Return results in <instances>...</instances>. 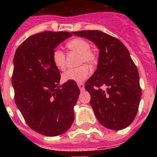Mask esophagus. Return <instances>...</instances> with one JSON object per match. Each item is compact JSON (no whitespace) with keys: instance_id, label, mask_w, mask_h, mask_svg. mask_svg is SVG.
Wrapping results in <instances>:
<instances>
[{"instance_id":"1","label":"esophagus","mask_w":157,"mask_h":157,"mask_svg":"<svg viewBox=\"0 0 157 157\" xmlns=\"http://www.w3.org/2000/svg\"><path fill=\"white\" fill-rule=\"evenodd\" d=\"M78 87L81 90H85V85H84L83 83H79Z\"/></svg>"}]
</instances>
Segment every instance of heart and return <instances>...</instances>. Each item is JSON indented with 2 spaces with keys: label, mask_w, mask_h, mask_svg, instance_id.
Returning <instances> with one entry per match:
<instances>
[{
  "label": "heart",
  "mask_w": 157,
  "mask_h": 157,
  "mask_svg": "<svg viewBox=\"0 0 157 157\" xmlns=\"http://www.w3.org/2000/svg\"><path fill=\"white\" fill-rule=\"evenodd\" d=\"M67 47L69 50L75 51L80 54L78 59V65L86 63L88 66L93 67L97 62L95 54L90 50V45L86 40L81 38H75L67 43ZM52 60L54 66L59 70H63L66 67L65 54L60 49H55L52 54ZM90 74V70L86 65L68 69L62 75L63 81H75L82 82L88 78Z\"/></svg>",
  "instance_id": "1"
}]
</instances>
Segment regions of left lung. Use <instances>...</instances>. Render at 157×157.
<instances>
[{
  "mask_svg": "<svg viewBox=\"0 0 157 157\" xmlns=\"http://www.w3.org/2000/svg\"><path fill=\"white\" fill-rule=\"evenodd\" d=\"M72 34L93 41L99 50L97 70L85 86L97 119L107 129L126 128L136 117L142 96L139 71L129 50L117 38L101 31Z\"/></svg>",
  "mask_w": 157,
  "mask_h": 157,
  "instance_id": "1",
  "label": "left lung"
}]
</instances>
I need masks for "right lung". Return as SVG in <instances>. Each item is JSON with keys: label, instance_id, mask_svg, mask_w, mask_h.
<instances>
[{"label": "right lung", "instance_id": "1", "mask_svg": "<svg viewBox=\"0 0 157 157\" xmlns=\"http://www.w3.org/2000/svg\"><path fill=\"white\" fill-rule=\"evenodd\" d=\"M72 34L43 32L33 35L16 50L12 85L16 106L31 129L45 136H58L74 121L73 107L80 90L75 81L59 84L54 49Z\"/></svg>", "mask_w": 157, "mask_h": 157}]
</instances>
